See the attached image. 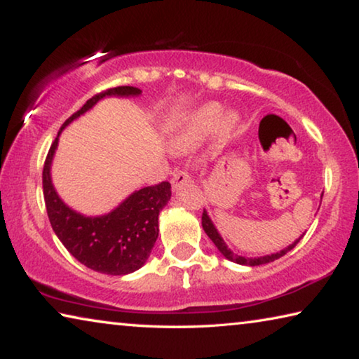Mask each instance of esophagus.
<instances>
[{"mask_svg":"<svg viewBox=\"0 0 359 359\" xmlns=\"http://www.w3.org/2000/svg\"><path fill=\"white\" fill-rule=\"evenodd\" d=\"M190 180H191L190 179V174H188L187 171H184V169H179V171H174L171 184H172L174 190H177L179 187H182V185L187 184V182H190Z\"/></svg>","mask_w":359,"mask_h":359,"instance_id":"34e87169","label":"esophagus"}]
</instances>
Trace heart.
Listing matches in <instances>:
<instances>
[{"label": "heart", "instance_id": "heart-1", "mask_svg": "<svg viewBox=\"0 0 359 359\" xmlns=\"http://www.w3.org/2000/svg\"><path fill=\"white\" fill-rule=\"evenodd\" d=\"M223 109L217 102H209V104H204L191 114L185 115L182 118L180 123L177 125L174 133V147L177 150L188 149L199 139L204 137L205 135L215 128L218 121L222 118ZM233 123V118L226 120V125Z\"/></svg>", "mask_w": 359, "mask_h": 359}]
</instances>
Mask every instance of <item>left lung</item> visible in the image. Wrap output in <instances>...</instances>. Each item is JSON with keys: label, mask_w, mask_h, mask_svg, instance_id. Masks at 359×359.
Masks as SVG:
<instances>
[{"label": "left lung", "mask_w": 359, "mask_h": 359, "mask_svg": "<svg viewBox=\"0 0 359 359\" xmlns=\"http://www.w3.org/2000/svg\"><path fill=\"white\" fill-rule=\"evenodd\" d=\"M203 228L205 231V234L209 236V238L212 239V242H214L215 247L220 250V253L223 255L224 258H228L229 261H233V263H238V264H244V266H259V264H266V263H271V261H276L280 257H283V255H287L290 250H293V248L296 247L297 242L301 241V238L294 241L293 244L288 245L287 248H283V250H280L278 253H272V255H266V257H259V258H245V257H239V255L233 253L228 248V245L224 244V241L222 239V236L218 234L217 228L214 226V223H212V220L208 215V212H203Z\"/></svg>", "instance_id": "1"}]
</instances>
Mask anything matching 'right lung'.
<instances>
[{
	"label": "right lung",
	"mask_w": 359,
	"mask_h": 359,
	"mask_svg": "<svg viewBox=\"0 0 359 359\" xmlns=\"http://www.w3.org/2000/svg\"><path fill=\"white\" fill-rule=\"evenodd\" d=\"M136 87H115L95 95L76 114L65 121L68 126L79 115L92 109L104 96H137ZM58 136L48 150L42 169V190L48 220L58 239L72 257L101 274L125 276L137 271L147 261L158 238V215L171 199V184L141 188L118 208L101 217H85L69 209L55 191L50 179L52 158L58 145Z\"/></svg>",
	"instance_id": "obj_1"
}]
</instances>
